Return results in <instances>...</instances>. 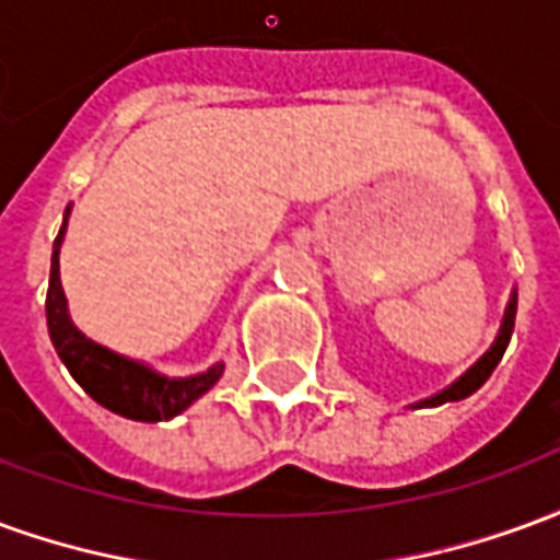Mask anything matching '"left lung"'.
<instances>
[{
  "label": "left lung",
  "mask_w": 560,
  "mask_h": 560,
  "mask_svg": "<svg viewBox=\"0 0 560 560\" xmlns=\"http://www.w3.org/2000/svg\"><path fill=\"white\" fill-rule=\"evenodd\" d=\"M516 291L510 296V303H506V312H504V320H501V329H498V339L489 351L482 353L477 363L470 365L465 375L453 381L450 387L441 389V393H434L432 399H422L417 401L413 408H434V405H444V401H458V399H468L470 393H477V389L489 381V375L494 372V365L501 363V357H504L506 345H510V336H513V327H516Z\"/></svg>",
  "instance_id": "obj_1"
}]
</instances>
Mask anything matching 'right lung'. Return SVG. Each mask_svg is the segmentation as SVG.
Returning a JSON list of instances; mask_svg holds the SVG:
<instances>
[{"label":"right lung","mask_w":560,"mask_h":560,"mask_svg":"<svg viewBox=\"0 0 560 560\" xmlns=\"http://www.w3.org/2000/svg\"><path fill=\"white\" fill-rule=\"evenodd\" d=\"M71 207L66 209V221ZM66 236V224L54 243V260H50V288H47V329L54 341L59 360L66 363L71 377L90 393L107 411L140 422L171 420L183 413L191 401H197L224 372V363H215L203 375L167 377L155 369L135 363L128 357L107 351L102 345L86 339L68 317L66 291L59 281V245Z\"/></svg>","instance_id":"right-lung-1"}]
</instances>
